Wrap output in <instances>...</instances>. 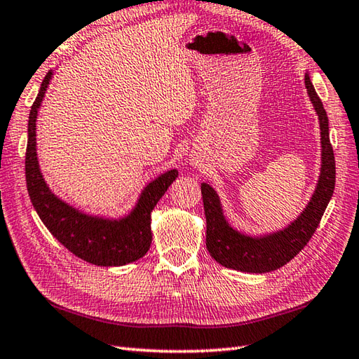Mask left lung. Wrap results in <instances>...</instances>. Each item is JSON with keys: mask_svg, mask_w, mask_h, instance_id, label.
<instances>
[{"mask_svg": "<svg viewBox=\"0 0 359 359\" xmlns=\"http://www.w3.org/2000/svg\"><path fill=\"white\" fill-rule=\"evenodd\" d=\"M304 80L319 120L321 168L315 193L301 215L282 230L256 236L242 233L226 220L216 189L208 184H202L203 208L207 217V248L211 257L226 269L247 273H269L280 269L307 245L332 199L337 171L329 135V118L309 72Z\"/></svg>", "mask_w": 359, "mask_h": 359, "instance_id": "8db88e82", "label": "left lung"}]
</instances>
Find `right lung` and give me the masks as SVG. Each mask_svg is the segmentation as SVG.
I'll return each mask as SVG.
<instances>
[{"label":"right lung","instance_id":"right-lung-1","mask_svg":"<svg viewBox=\"0 0 359 359\" xmlns=\"http://www.w3.org/2000/svg\"><path fill=\"white\" fill-rule=\"evenodd\" d=\"M53 69L46 74L27 123L26 184L36 215L60 243L83 261L100 266H121L143 257L151 247V212L177 177L165 171L143 187L134 207L125 216L106 217L75 208L53 194L44 180L36 154V118Z\"/></svg>","mask_w":359,"mask_h":359}]
</instances>
